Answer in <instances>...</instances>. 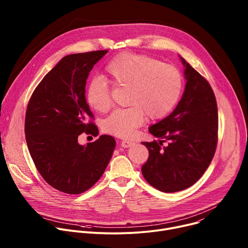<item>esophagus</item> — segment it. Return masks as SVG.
I'll return each mask as SVG.
<instances>
[{
    "mask_svg": "<svg viewBox=\"0 0 248 248\" xmlns=\"http://www.w3.org/2000/svg\"><path fill=\"white\" fill-rule=\"evenodd\" d=\"M135 143L133 142V141H130V140H123L122 141V143H121V145H122V147H124V148H128V147H131L132 145H134Z\"/></svg>",
    "mask_w": 248,
    "mask_h": 248,
    "instance_id": "1",
    "label": "esophagus"
}]
</instances>
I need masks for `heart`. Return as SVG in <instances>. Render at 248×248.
Masks as SVG:
<instances>
[{
  "mask_svg": "<svg viewBox=\"0 0 248 248\" xmlns=\"http://www.w3.org/2000/svg\"><path fill=\"white\" fill-rule=\"evenodd\" d=\"M105 75L115 86L127 87V108L114 111L102 123V129L121 138L132 137L145 116L158 120L167 116L178 104L184 79L180 69L146 56L124 53L105 67ZM90 108L107 113L113 106L111 91L102 79L93 80L86 91Z\"/></svg>",
  "mask_w": 248,
  "mask_h": 248,
  "instance_id": "b5f03b06",
  "label": "heart"
}]
</instances>
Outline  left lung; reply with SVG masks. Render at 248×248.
Masks as SVG:
<instances>
[{"label": "left lung", "mask_w": 248, "mask_h": 248, "mask_svg": "<svg viewBox=\"0 0 248 248\" xmlns=\"http://www.w3.org/2000/svg\"><path fill=\"white\" fill-rule=\"evenodd\" d=\"M184 95L173 112L149 127L165 140L142 142L149 151L141 168L146 182L163 192H176L193 186L213 159L218 142V108L209 82L185 59ZM169 143L165 148L162 142Z\"/></svg>", "instance_id": "8db88e82"}]
</instances>
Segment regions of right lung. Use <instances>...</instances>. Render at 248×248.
<instances>
[{
	"label": "right lung",
	"mask_w": 248,
	"mask_h": 248,
	"mask_svg": "<svg viewBox=\"0 0 248 248\" xmlns=\"http://www.w3.org/2000/svg\"><path fill=\"white\" fill-rule=\"evenodd\" d=\"M108 50L63 57L33 91L27 105L24 132L35 167L54 188L79 194L92 187L107 168L116 141L101 135L80 145L81 133L98 135L85 98L86 79Z\"/></svg>",
	"instance_id": "add662e5"
}]
</instances>
